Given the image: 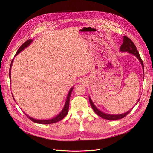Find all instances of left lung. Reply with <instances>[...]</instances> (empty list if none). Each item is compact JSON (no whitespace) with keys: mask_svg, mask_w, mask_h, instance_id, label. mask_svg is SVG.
<instances>
[{"mask_svg":"<svg viewBox=\"0 0 153 153\" xmlns=\"http://www.w3.org/2000/svg\"><path fill=\"white\" fill-rule=\"evenodd\" d=\"M120 52H128L129 53H131L132 55L134 56L137 59H138L139 61L140 62L141 65H142V66L143 72V74H144V66H143V61L142 60V59H141V57H140L139 52H138V50H137L136 46L134 45V43H133V42L130 39L128 38L126 36L123 37V43L120 46ZM140 98H139L138 101H137V103H136V105L138 103V102L140 101ZM89 101H90V103H91V107L94 110V111L95 112L96 114L97 115H98L99 116L101 117L103 119H106V120H120V119L123 118V117H124L125 116H126L128 114V113L132 111V108L130 109V110H129L128 111L125 112V113H123V114H107V113H105L102 111H101L100 110H99V109L96 107V105L94 104V103L92 102V101L91 97H90V96H89Z\"/></svg>","mask_w":153,"mask_h":153,"instance_id":"obj_1","label":"left lung"}]
</instances>
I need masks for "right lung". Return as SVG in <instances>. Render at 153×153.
Listing matches in <instances>:
<instances>
[{
	"label": "right lung",
	"instance_id": "obj_1",
	"mask_svg": "<svg viewBox=\"0 0 153 153\" xmlns=\"http://www.w3.org/2000/svg\"><path fill=\"white\" fill-rule=\"evenodd\" d=\"M33 41V39H29V40L26 41L24 44H22V46L20 47V48H19L18 51L17 52V53H15V57H16L17 55L21 52L23 50H25V48H27L28 46H30L31 45V43ZM13 60H14V58L13 59V60L11 61V65H10V81H11V66H12V64H13ZM74 89V86L73 87L70 89V91L67 94V97H66V101H65V105L63 108H62V109L61 110V111L59 113V114L56 116L53 117V118H50V119H48V120H38V119H35L33 118V117H30V116L27 115L26 113H25V114L26 115V116L28 117L29 119H30V120H32V121H33V122L35 123H40V124H50V123H56L57 122V121L61 120L62 119H63L64 117L67 115L68 114V108H69V103H70V96H71V93L73 91ZM14 99V98H13ZM15 100V99H14Z\"/></svg>",
	"mask_w": 153,
	"mask_h": 153
}]
</instances>
